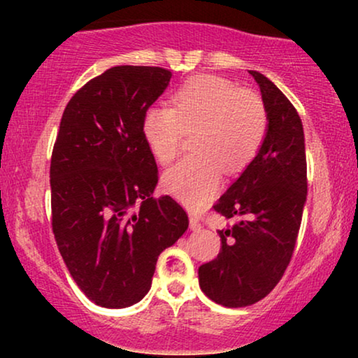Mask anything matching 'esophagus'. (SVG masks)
Listing matches in <instances>:
<instances>
[{
  "mask_svg": "<svg viewBox=\"0 0 358 358\" xmlns=\"http://www.w3.org/2000/svg\"><path fill=\"white\" fill-rule=\"evenodd\" d=\"M189 224H190V229H192V231H199V229L202 228V223L199 222V218L195 217V215H190L189 217Z\"/></svg>",
  "mask_w": 358,
  "mask_h": 358,
  "instance_id": "34e87169",
  "label": "esophagus"
}]
</instances>
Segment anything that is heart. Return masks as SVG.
Segmentation results:
<instances>
[{"mask_svg":"<svg viewBox=\"0 0 358 358\" xmlns=\"http://www.w3.org/2000/svg\"><path fill=\"white\" fill-rule=\"evenodd\" d=\"M268 129L261 96L239 90L224 78H190L171 96V107L151 106L141 120V134L161 164L178 156L184 134H192L194 155L163 176L164 190L185 207L207 205L222 184V173L238 174L256 158Z\"/></svg>","mask_w":358,"mask_h":358,"instance_id":"1","label":"heart"}]
</instances>
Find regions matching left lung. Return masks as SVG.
I'll list each match as a JSON object with an SVG mask.
<instances>
[{
	"mask_svg": "<svg viewBox=\"0 0 358 358\" xmlns=\"http://www.w3.org/2000/svg\"><path fill=\"white\" fill-rule=\"evenodd\" d=\"M249 73L266 104L267 135L256 158L213 205L238 222L220 229V254L199 267L202 292L228 308L257 303L280 280L295 249L308 190L300 115L268 78Z\"/></svg>",
	"mask_w": 358,
	"mask_h": 358,
	"instance_id": "obj_1",
	"label": "left lung"
}]
</instances>
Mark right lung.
<instances>
[{
  "label": "right lung",
  "mask_w": 358,
  "mask_h": 358,
  "mask_svg": "<svg viewBox=\"0 0 358 358\" xmlns=\"http://www.w3.org/2000/svg\"><path fill=\"white\" fill-rule=\"evenodd\" d=\"M171 76L159 66L109 68L63 112L50 163L52 228L73 280L99 306L138 303L158 256L189 227L176 200L153 199L158 168L141 134Z\"/></svg>",
  "instance_id": "add662e5"
}]
</instances>
